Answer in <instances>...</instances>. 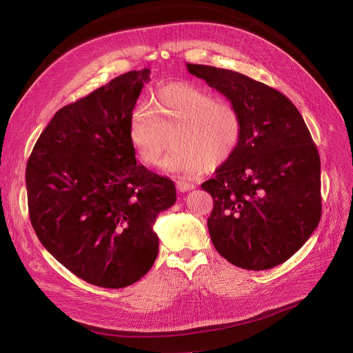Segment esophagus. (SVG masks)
Returning a JSON list of instances; mask_svg holds the SVG:
<instances>
[{"label": "esophagus", "mask_w": 353, "mask_h": 353, "mask_svg": "<svg viewBox=\"0 0 353 353\" xmlns=\"http://www.w3.org/2000/svg\"><path fill=\"white\" fill-rule=\"evenodd\" d=\"M194 188H195L194 183L183 182V181H178V182H176V190H178L179 192H187V191L194 190Z\"/></svg>", "instance_id": "obj_1"}]
</instances>
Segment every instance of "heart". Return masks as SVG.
<instances>
[{
	"mask_svg": "<svg viewBox=\"0 0 353 353\" xmlns=\"http://www.w3.org/2000/svg\"><path fill=\"white\" fill-rule=\"evenodd\" d=\"M174 138L163 168L183 176H198L207 168L228 162L241 142L243 119L227 99L188 83H172L154 99V110L139 105L132 112L129 139L146 166H157Z\"/></svg>",
	"mask_w": 353,
	"mask_h": 353,
	"instance_id": "heart-1",
	"label": "heart"
}]
</instances>
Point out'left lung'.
<instances>
[{"mask_svg": "<svg viewBox=\"0 0 353 353\" xmlns=\"http://www.w3.org/2000/svg\"><path fill=\"white\" fill-rule=\"evenodd\" d=\"M237 106V152L201 188L214 208L208 231L215 250L245 270H268L303 245L322 215L321 158L297 108L279 90L241 73L187 64Z\"/></svg>", "mask_w": 353, "mask_h": 353, "instance_id": "8db88e82", "label": "left lung"}]
</instances>
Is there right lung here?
Returning <instances> with one entry per match:
<instances>
[{"label": "right lung", "instance_id": "right-lung-1", "mask_svg": "<svg viewBox=\"0 0 353 353\" xmlns=\"http://www.w3.org/2000/svg\"><path fill=\"white\" fill-rule=\"evenodd\" d=\"M149 69L110 80L61 108L26 168L30 221L39 240L79 279L106 289L141 280L154 265V224L176 201L174 182L137 163L132 110Z\"/></svg>", "mask_w": 353, "mask_h": 353}]
</instances>
